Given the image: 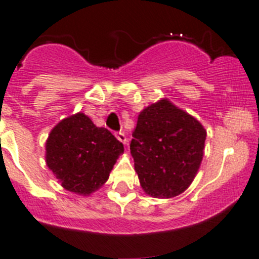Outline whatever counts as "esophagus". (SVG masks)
Wrapping results in <instances>:
<instances>
[{
	"label": "esophagus",
	"mask_w": 259,
	"mask_h": 259,
	"mask_svg": "<svg viewBox=\"0 0 259 259\" xmlns=\"http://www.w3.org/2000/svg\"><path fill=\"white\" fill-rule=\"evenodd\" d=\"M115 137H116V139L119 140L120 143H122V144H126V137H125V134L124 133H115Z\"/></svg>",
	"instance_id": "34e87169"
}]
</instances>
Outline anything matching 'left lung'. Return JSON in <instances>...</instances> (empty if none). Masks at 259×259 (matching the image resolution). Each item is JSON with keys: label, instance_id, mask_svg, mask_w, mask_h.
<instances>
[{"label": "left lung", "instance_id": "left-lung-1", "mask_svg": "<svg viewBox=\"0 0 259 259\" xmlns=\"http://www.w3.org/2000/svg\"><path fill=\"white\" fill-rule=\"evenodd\" d=\"M130 153L145 194L177 197L189 188L204 156L207 132L187 111L164 98L140 111Z\"/></svg>", "mask_w": 259, "mask_h": 259}]
</instances>
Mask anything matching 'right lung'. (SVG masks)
<instances>
[{
	"label": "right lung",
	"instance_id": "right-lung-1",
	"mask_svg": "<svg viewBox=\"0 0 259 259\" xmlns=\"http://www.w3.org/2000/svg\"><path fill=\"white\" fill-rule=\"evenodd\" d=\"M50 170L64 189L89 197L109 179L124 145L105 127H99L83 113L57 122L45 144Z\"/></svg>",
	"mask_w": 259,
	"mask_h": 259
}]
</instances>
